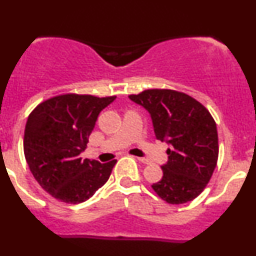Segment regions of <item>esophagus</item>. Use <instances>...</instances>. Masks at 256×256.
<instances>
[{
  "label": "esophagus",
  "mask_w": 256,
  "mask_h": 256,
  "mask_svg": "<svg viewBox=\"0 0 256 256\" xmlns=\"http://www.w3.org/2000/svg\"><path fill=\"white\" fill-rule=\"evenodd\" d=\"M137 160L144 164H150V160H147V158H137Z\"/></svg>",
  "instance_id": "esophagus-1"
}]
</instances>
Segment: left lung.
<instances>
[{"label":"left lung","mask_w":256,"mask_h":256,"mask_svg":"<svg viewBox=\"0 0 256 256\" xmlns=\"http://www.w3.org/2000/svg\"><path fill=\"white\" fill-rule=\"evenodd\" d=\"M128 98L150 114L156 138L166 141L168 162L163 178L152 185L170 205L198 198L211 179L218 160L216 122L200 102L173 90H146Z\"/></svg>","instance_id":"8db88e82"}]
</instances>
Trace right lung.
<instances>
[{"label": "right lung", "mask_w": 256, "mask_h": 256, "mask_svg": "<svg viewBox=\"0 0 256 256\" xmlns=\"http://www.w3.org/2000/svg\"><path fill=\"white\" fill-rule=\"evenodd\" d=\"M116 98L67 93L42 102L29 114L23 148L32 174L52 198L66 204L88 200L109 179L116 160H82L98 115Z\"/></svg>", "instance_id": "add662e5"}]
</instances>
